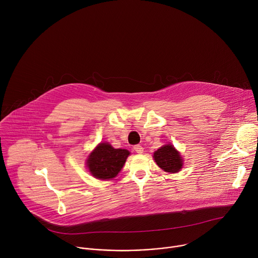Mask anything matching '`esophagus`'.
Here are the masks:
<instances>
[{
    "label": "esophagus",
    "instance_id": "obj_1",
    "mask_svg": "<svg viewBox=\"0 0 258 258\" xmlns=\"http://www.w3.org/2000/svg\"><path fill=\"white\" fill-rule=\"evenodd\" d=\"M134 150H135L137 153H139V154H142V153L144 152V148H143V147H142L141 145H136V146L134 147Z\"/></svg>",
    "mask_w": 258,
    "mask_h": 258
}]
</instances>
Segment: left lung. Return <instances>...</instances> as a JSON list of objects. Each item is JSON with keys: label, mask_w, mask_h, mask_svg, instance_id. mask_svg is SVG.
Returning <instances> with one entry per match:
<instances>
[{"label": "left lung", "mask_w": 258, "mask_h": 258, "mask_svg": "<svg viewBox=\"0 0 258 258\" xmlns=\"http://www.w3.org/2000/svg\"><path fill=\"white\" fill-rule=\"evenodd\" d=\"M153 158L157 165L166 172H177L182 167V158L179 152L170 144L164 145L154 152Z\"/></svg>", "instance_id": "8db88e82"}]
</instances>
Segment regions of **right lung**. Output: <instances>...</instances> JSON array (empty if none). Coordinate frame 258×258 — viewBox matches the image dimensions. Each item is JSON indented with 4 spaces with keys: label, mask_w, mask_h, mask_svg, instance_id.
I'll list each match as a JSON object with an SVG mask.
<instances>
[{
    "label": "right lung",
    "mask_w": 258,
    "mask_h": 258,
    "mask_svg": "<svg viewBox=\"0 0 258 258\" xmlns=\"http://www.w3.org/2000/svg\"><path fill=\"white\" fill-rule=\"evenodd\" d=\"M130 151L114 149L109 143H100L87 159V167L98 179L114 178L123 167Z\"/></svg>",
    "instance_id": "1"
}]
</instances>
